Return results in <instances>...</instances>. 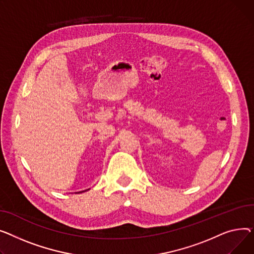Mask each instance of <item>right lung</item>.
Listing matches in <instances>:
<instances>
[{
    "instance_id": "add662e5",
    "label": "right lung",
    "mask_w": 254,
    "mask_h": 254,
    "mask_svg": "<svg viewBox=\"0 0 254 254\" xmlns=\"http://www.w3.org/2000/svg\"><path fill=\"white\" fill-rule=\"evenodd\" d=\"M83 191H84V190H83Z\"/></svg>"
}]
</instances>
